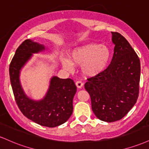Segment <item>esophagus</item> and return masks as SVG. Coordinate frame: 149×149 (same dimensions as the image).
Instances as JSON below:
<instances>
[{
  "label": "esophagus",
  "instance_id": "esophagus-1",
  "mask_svg": "<svg viewBox=\"0 0 149 149\" xmlns=\"http://www.w3.org/2000/svg\"><path fill=\"white\" fill-rule=\"evenodd\" d=\"M76 85L78 88H81L83 86V83L81 81H77L76 82Z\"/></svg>",
  "mask_w": 149,
  "mask_h": 149
}]
</instances>
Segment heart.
I'll return each instance as SVG.
<instances>
[{"instance_id": "1", "label": "heart", "mask_w": 149, "mask_h": 149, "mask_svg": "<svg viewBox=\"0 0 149 149\" xmlns=\"http://www.w3.org/2000/svg\"><path fill=\"white\" fill-rule=\"evenodd\" d=\"M111 52L107 45L90 43L80 46L69 53V60L61 59L63 66L67 71H72L73 64L80 65L84 76L92 77L103 71L110 61Z\"/></svg>"}]
</instances>
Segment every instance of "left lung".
Here are the masks:
<instances>
[{
	"label": "left lung",
	"mask_w": 149,
	"mask_h": 149,
	"mask_svg": "<svg viewBox=\"0 0 149 149\" xmlns=\"http://www.w3.org/2000/svg\"><path fill=\"white\" fill-rule=\"evenodd\" d=\"M111 33L115 45L111 62L85 84L94 113L108 123L122 119L136 104L141 73L139 59L130 44L118 32Z\"/></svg>",
	"instance_id": "8db88e82"
}]
</instances>
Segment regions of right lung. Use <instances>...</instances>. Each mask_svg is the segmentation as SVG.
<instances>
[{
    "label": "right lung",
    "instance_id": "obj_1",
    "mask_svg": "<svg viewBox=\"0 0 149 149\" xmlns=\"http://www.w3.org/2000/svg\"><path fill=\"white\" fill-rule=\"evenodd\" d=\"M45 49L43 45L31 39L25 40L17 49L10 63V78L15 101L22 113L40 125L54 127L66 122L72 114L73 99L77 89L73 80L53 76L45 97L35 101L24 93L19 80L22 68L33 53Z\"/></svg>",
    "mask_w": 149,
    "mask_h": 149
}]
</instances>
